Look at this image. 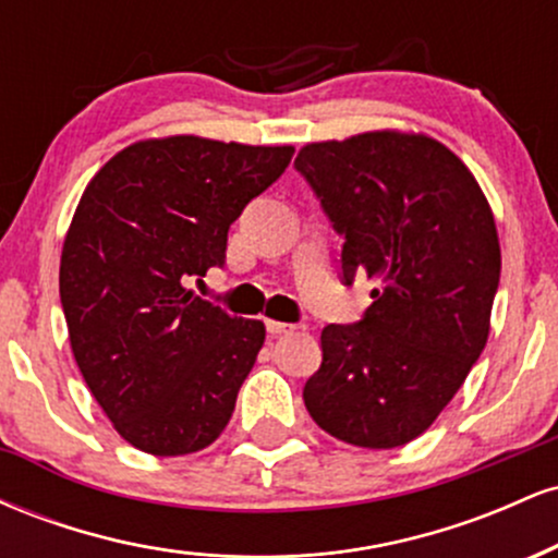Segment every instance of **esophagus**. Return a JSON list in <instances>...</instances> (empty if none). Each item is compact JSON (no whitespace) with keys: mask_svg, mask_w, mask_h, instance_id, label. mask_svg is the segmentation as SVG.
Masks as SVG:
<instances>
[{"mask_svg":"<svg viewBox=\"0 0 558 558\" xmlns=\"http://www.w3.org/2000/svg\"><path fill=\"white\" fill-rule=\"evenodd\" d=\"M267 332H270V336H283V332H291V330H296V325H291V323H278V319H267Z\"/></svg>","mask_w":558,"mask_h":558,"instance_id":"esophagus-1","label":"esophagus"}]
</instances>
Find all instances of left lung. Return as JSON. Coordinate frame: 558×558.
Listing matches in <instances>:
<instances>
[{"instance_id": "8db88e82", "label": "left lung", "mask_w": 558, "mask_h": 558, "mask_svg": "<svg viewBox=\"0 0 558 558\" xmlns=\"http://www.w3.org/2000/svg\"><path fill=\"white\" fill-rule=\"evenodd\" d=\"M296 170L343 235L341 275L377 280L354 325H328L304 386L312 420L343 444L414 440L457 396L490 332L501 246L470 168L422 133L306 144Z\"/></svg>"}]
</instances>
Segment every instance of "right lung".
Segmentation results:
<instances>
[{"instance_id":"right-lung-1","label":"right lung","mask_w":558,"mask_h":558,"mask_svg":"<svg viewBox=\"0 0 558 558\" xmlns=\"http://www.w3.org/2000/svg\"><path fill=\"white\" fill-rule=\"evenodd\" d=\"M291 157L293 146L146 138L83 191L62 246V312L83 380L138 451L183 457L226 430L265 325L185 283L222 267L230 226Z\"/></svg>"}]
</instances>
